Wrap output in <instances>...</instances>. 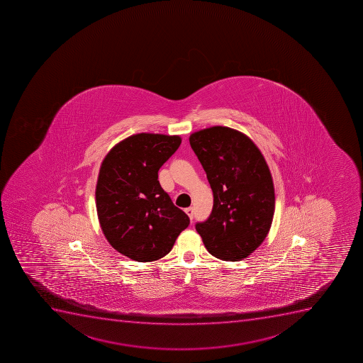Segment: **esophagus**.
<instances>
[{
    "label": "esophagus",
    "mask_w": 363,
    "mask_h": 363,
    "mask_svg": "<svg viewBox=\"0 0 363 363\" xmlns=\"http://www.w3.org/2000/svg\"><path fill=\"white\" fill-rule=\"evenodd\" d=\"M185 212H186L187 216H189V217H190L191 220H192V219H194V207H187V208H185Z\"/></svg>",
    "instance_id": "esophagus-1"
}]
</instances>
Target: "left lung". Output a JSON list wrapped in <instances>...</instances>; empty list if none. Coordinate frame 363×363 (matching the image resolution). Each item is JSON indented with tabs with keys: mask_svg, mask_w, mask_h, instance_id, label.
Here are the masks:
<instances>
[{
	"mask_svg": "<svg viewBox=\"0 0 363 363\" xmlns=\"http://www.w3.org/2000/svg\"><path fill=\"white\" fill-rule=\"evenodd\" d=\"M191 147L213 192L210 217L196 223L211 255L238 261L267 237L274 214V186L264 156L244 133L226 126L194 133Z\"/></svg>",
	"mask_w": 363,
	"mask_h": 363,
	"instance_id": "1",
	"label": "left lung"
}]
</instances>
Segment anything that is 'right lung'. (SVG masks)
Here are the masks:
<instances>
[{
	"instance_id": "right-lung-1",
	"label": "right lung",
	"mask_w": 363,
	"mask_h": 363,
	"mask_svg": "<svg viewBox=\"0 0 363 363\" xmlns=\"http://www.w3.org/2000/svg\"><path fill=\"white\" fill-rule=\"evenodd\" d=\"M180 143L179 136L138 133L113 146L103 160L96 186L99 224L112 247L133 260L165 257L190 225L158 180Z\"/></svg>"
}]
</instances>
